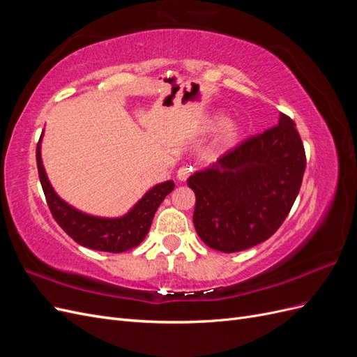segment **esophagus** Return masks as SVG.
I'll use <instances>...</instances> for the list:
<instances>
[{"label": "esophagus", "instance_id": "esophagus-1", "mask_svg": "<svg viewBox=\"0 0 357 357\" xmlns=\"http://www.w3.org/2000/svg\"><path fill=\"white\" fill-rule=\"evenodd\" d=\"M190 172H192V168L190 167H181L178 171H177V178L180 180V181H185V180H188V177L190 176Z\"/></svg>", "mask_w": 357, "mask_h": 357}]
</instances>
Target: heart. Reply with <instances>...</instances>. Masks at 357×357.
I'll return each instance as SVG.
<instances>
[{"mask_svg":"<svg viewBox=\"0 0 357 357\" xmlns=\"http://www.w3.org/2000/svg\"><path fill=\"white\" fill-rule=\"evenodd\" d=\"M219 119H220L219 116L214 117L210 122V125L214 126L219 122ZM238 134H240L238 123H236L235 121H225L219 128L218 137H215V143H218L219 147H229L235 143V139H236V137H238Z\"/></svg>","mask_w":357,"mask_h":357,"instance_id":"1","label":"heart"}]
</instances>
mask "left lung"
Listing matches in <instances>:
<instances>
[{"label":"left lung","mask_w":357,"mask_h":357,"mask_svg":"<svg viewBox=\"0 0 357 357\" xmlns=\"http://www.w3.org/2000/svg\"><path fill=\"white\" fill-rule=\"evenodd\" d=\"M305 164L295 122L282 113L278 125L197 171L188 186L197 197L193 225L199 238L223 253L268 240L298 197Z\"/></svg>","instance_id":"8db88e82"}]
</instances>
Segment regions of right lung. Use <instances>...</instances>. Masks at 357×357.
Segmentation results:
<instances>
[{
	"label": "right lung",
	"mask_w": 357,
	"mask_h": 357,
	"mask_svg": "<svg viewBox=\"0 0 357 357\" xmlns=\"http://www.w3.org/2000/svg\"><path fill=\"white\" fill-rule=\"evenodd\" d=\"M43 137V134H41ZM37 168L43 192L47 201L53 219L71 238L88 248L100 252L122 253L137 247L150 229L153 215L169 192L174 189V181L168 180L153 186L122 218H96L82 213L61 199L53 190L41 160V138L37 144Z\"/></svg>",
	"instance_id": "right-lung-1"
}]
</instances>
